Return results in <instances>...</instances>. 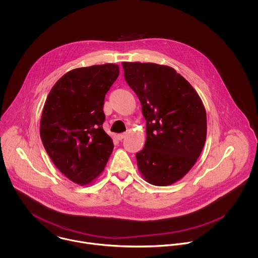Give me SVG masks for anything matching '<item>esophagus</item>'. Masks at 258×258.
Wrapping results in <instances>:
<instances>
[{
    "instance_id": "esophagus-1",
    "label": "esophagus",
    "mask_w": 258,
    "mask_h": 258,
    "mask_svg": "<svg viewBox=\"0 0 258 258\" xmlns=\"http://www.w3.org/2000/svg\"><path fill=\"white\" fill-rule=\"evenodd\" d=\"M126 136H127V133H120V134L117 135V138H118V140H122V139H124Z\"/></svg>"
}]
</instances>
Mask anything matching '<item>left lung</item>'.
I'll return each mask as SVG.
<instances>
[{"label": "left lung", "mask_w": 258, "mask_h": 258, "mask_svg": "<svg viewBox=\"0 0 258 258\" xmlns=\"http://www.w3.org/2000/svg\"><path fill=\"white\" fill-rule=\"evenodd\" d=\"M146 119V143L136 154L150 184H174L191 169L207 138V113L192 86L167 66L122 62Z\"/></svg>", "instance_id": "obj_1"}]
</instances>
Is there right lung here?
I'll return each mask as SVG.
<instances>
[{
    "instance_id": "1",
    "label": "right lung",
    "mask_w": 258,
    "mask_h": 258,
    "mask_svg": "<svg viewBox=\"0 0 258 258\" xmlns=\"http://www.w3.org/2000/svg\"><path fill=\"white\" fill-rule=\"evenodd\" d=\"M119 75L113 63L75 69L53 85L40 119V139L56 168L87 184L104 170L114 148L103 130L105 94Z\"/></svg>"
}]
</instances>
